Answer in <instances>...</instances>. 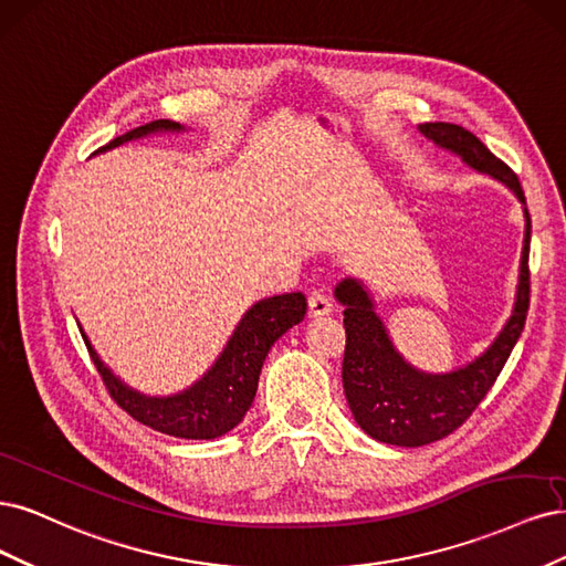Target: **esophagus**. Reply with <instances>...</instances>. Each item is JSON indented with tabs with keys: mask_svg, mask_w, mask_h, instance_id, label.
Returning <instances> with one entry per match:
<instances>
[{
	"mask_svg": "<svg viewBox=\"0 0 566 566\" xmlns=\"http://www.w3.org/2000/svg\"><path fill=\"white\" fill-rule=\"evenodd\" d=\"M307 307H310V315L319 317V315H329L334 303L324 289H313L307 296Z\"/></svg>",
	"mask_w": 566,
	"mask_h": 566,
	"instance_id": "34e87169",
	"label": "esophagus"
}]
</instances>
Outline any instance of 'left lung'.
Masks as SVG:
<instances>
[{
    "instance_id": "8db88e82",
    "label": "left lung",
    "mask_w": 566,
    "mask_h": 566,
    "mask_svg": "<svg viewBox=\"0 0 566 566\" xmlns=\"http://www.w3.org/2000/svg\"><path fill=\"white\" fill-rule=\"evenodd\" d=\"M430 140L459 155L472 169L494 176L517 195L524 205L526 232L522 249L520 286L513 317L507 319L491 348L468 367L444 376L416 371L397 355L376 317L374 305L355 280H343L336 286V298L343 303L345 355H343V390L348 397L357 426L374 440L397 447H423L459 430L472 411L494 386L503 364L513 353L524 329L528 296V242H532V218L526 211L524 190L517 174L486 145L459 124L426 122L418 126Z\"/></svg>"
}]
</instances>
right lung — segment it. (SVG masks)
<instances>
[{"label": "right lung", "instance_id": "obj_1", "mask_svg": "<svg viewBox=\"0 0 566 566\" xmlns=\"http://www.w3.org/2000/svg\"><path fill=\"white\" fill-rule=\"evenodd\" d=\"M161 129L178 132L180 124L171 119L143 124L138 129L103 145L101 153ZM305 307L307 303L301 291L259 301L242 317L226 350L205 374V378L197 380L186 392L174 397H145L126 388L101 361L96 350L91 348L88 338L84 334L82 338L103 378V386L115 402L132 418H136L138 423L164 434L184 437V440H213V437L226 434L242 421L253 397H256L259 376L268 350L284 332H289L291 326L305 317Z\"/></svg>", "mask_w": 566, "mask_h": 566}]
</instances>
